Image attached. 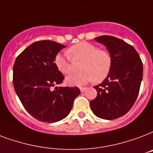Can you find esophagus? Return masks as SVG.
I'll return each mask as SVG.
<instances>
[{
    "mask_svg": "<svg viewBox=\"0 0 153 153\" xmlns=\"http://www.w3.org/2000/svg\"><path fill=\"white\" fill-rule=\"evenodd\" d=\"M86 90H87L86 87H80V91H81V92H84Z\"/></svg>",
    "mask_w": 153,
    "mask_h": 153,
    "instance_id": "obj_1",
    "label": "esophagus"
}]
</instances>
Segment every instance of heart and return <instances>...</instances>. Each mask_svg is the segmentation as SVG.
Masks as SVG:
<instances>
[{"mask_svg": "<svg viewBox=\"0 0 153 153\" xmlns=\"http://www.w3.org/2000/svg\"><path fill=\"white\" fill-rule=\"evenodd\" d=\"M67 53L70 57L60 53L54 57L56 68L63 74H69L72 71L70 58L73 60H82L79 66L81 71L66 78V82L69 85L82 86L93 80L100 82L108 76L111 70L112 58L109 52L100 50L91 43H77L67 50Z\"/></svg>", "mask_w": 153, "mask_h": 153, "instance_id": "obj_1", "label": "heart"}]
</instances>
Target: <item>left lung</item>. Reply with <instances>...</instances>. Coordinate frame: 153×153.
<instances>
[{"instance_id": "left-lung-1", "label": "left lung", "mask_w": 153, "mask_h": 153, "mask_svg": "<svg viewBox=\"0 0 153 153\" xmlns=\"http://www.w3.org/2000/svg\"><path fill=\"white\" fill-rule=\"evenodd\" d=\"M95 40L107 47L112 66L102 83L94 87L97 96L90 105L96 116L114 120L128 112L136 102L143 78V63L136 49L120 38L102 35Z\"/></svg>"}]
</instances>
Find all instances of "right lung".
I'll use <instances>...</instances> for the list:
<instances>
[{
    "instance_id": "1",
    "label": "right lung",
    "mask_w": 153,
    "mask_h": 153,
    "mask_svg": "<svg viewBox=\"0 0 153 153\" xmlns=\"http://www.w3.org/2000/svg\"><path fill=\"white\" fill-rule=\"evenodd\" d=\"M66 47L51 40L35 42L17 56L13 68V87L25 109L38 120L54 123L66 118L79 87H59L64 76L56 68L54 57Z\"/></svg>"
}]
</instances>
